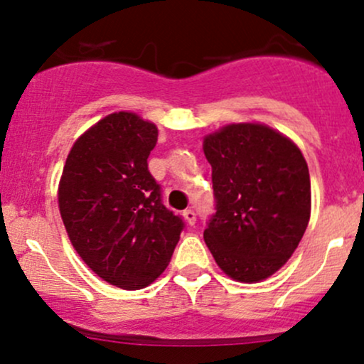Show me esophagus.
<instances>
[{
  "label": "esophagus",
  "instance_id": "1",
  "mask_svg": "<svg viewBox=\"0 0 364 364\" xmlns=\"http://www.w3.org/2000/svg\"><path fill=\"white\" fill-rule=\"evenodd\" d=\"M183 217H185V220L190 225H195V223H196V214L193 210H191V208H186L185 212H183Z\"/></svg>",
  "mask_w": 364,
  "mask_h": 364
}]
</instances>
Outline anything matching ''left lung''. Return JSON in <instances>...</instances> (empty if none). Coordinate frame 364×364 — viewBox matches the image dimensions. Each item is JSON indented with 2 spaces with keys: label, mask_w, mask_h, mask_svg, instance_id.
I'll use <instances>...</instances> for the list:
<instances>
[{
  "label": "left lung",
  "mask_w": 364,
  "mask_h": 364,
  "mask_svg": "<svg viewBox=\"0 0 364 364\" xmlns=\"http://www.w3.org/2000/svg\"><path fill=\"white\" fill-rule=\"evenodd\" d=\"M215 214L203 240L217 265L258 282L291 258L306 231L311 185L301 150L258 123L228 124L203 139Z\"/></svg>",
  "instance_id": "1"
}]
</instances>
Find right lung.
<instances>
[{
    "mask_svg": "<svg viewBox=\"0 0 364 364\" xmlns=\"http://www.w3.org/2000/svg\"><path fill=\"white\" fill-rule=\"evenodd\" d=\"M157 127L112 112L73 144L58 203L73 248L106 282L141 289L164 272L185 223L164 207L147 159Z\"/></svg>",
    "mask_w": 364,
    "mask_h": 364,
    "instance_id": "obj_1",
    "label": "right lung"
}]
</instances>
